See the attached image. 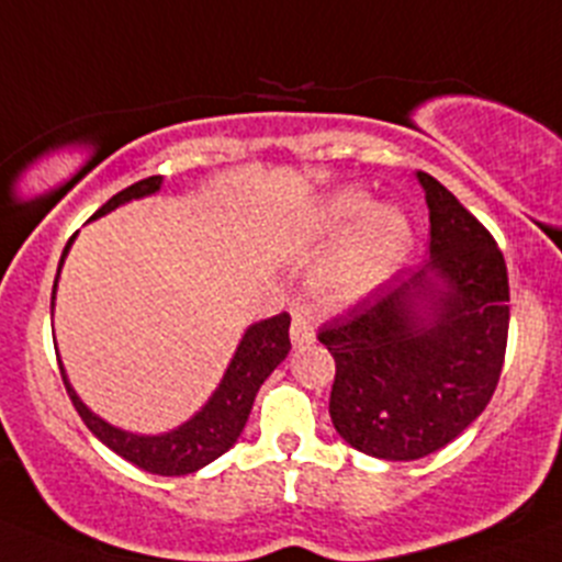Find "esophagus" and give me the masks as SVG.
I'll return each instance as SVG.
<instances>
[{
	"label": "esophagus",
	"instance_id": "obj_1",
	"mask_svg": "<svg viewBox=\"0 0 562 562\" xmlns=\"http://www.w3.org/2000/svg\"><path fill=\"white\" fill-rule=\"evenodd\" d=\"M313 340H315V331H313V326H310V321L304 318L299 310H293V318H291V342H293V348L310 346Z\"/></svg>",
	"mask_w": 562,
	"mask_h": 562
}]
</instances>
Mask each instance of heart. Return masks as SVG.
I'll return each mask as SVG.
<instances>
[{"label": "heart", "mask_w": 562, "mask_h": 562, "mask_svg": "<svg viewBox=\"0 0 562 562\" xmlns=\"http://www.w3.org/2000/svg\"><path fill=\"white\" fill-rule=\"evenodd\" d=\"M346 236L313 280L324 307L346 310L379 291L412 247L414 227L401 205H373L362 189H342L326 198L310 222L313 241Z\"/></svg>", "instance_id": "heart-1"}]
</instances>
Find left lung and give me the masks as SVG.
<instances>
[{"mask_svg":"<svg viewBox=\"0 0 562 562\" xmlns=\"http://www.w3.org/2000/svg\"><path fill=\"white\" fill-rule=\"evenodd\" d=\"M431 258L321 329L329 414L359 453L414 461L483 414L508 342V269L492 233L428 172Z\"/></svg>","mask_w":562,"mask_h":562,"instance_id":"1","label":"left lung"}]
</instances>
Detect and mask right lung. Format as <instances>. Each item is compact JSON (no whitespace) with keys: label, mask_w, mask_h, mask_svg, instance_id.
<instances>
[{"label":"right lung","mask_w":562,"mask_h":562,"mask_svg":"<svg viewBox=\"0 0 562 562\" xmlns=\"http://www.w3.org/2000/svg\"><path fill=\"white\" fill-rule=\"evenodd\" d=\"M161 187H165V176L145 178V181L134 183V187L114 194L109 203H103L101 209L92 214V220H101V216L112 214L114 209L131 203V200L150 198V194L159 192ZM74 241L76 236H70V241L65 244L63 249V258H59L57 277H54V296H57L59 271H63V263L65 258H68L70 244ZM288 326H291V315L288 313L271 315V318L249 324L247 329H244L241 340H238L236 351H233V359L227 362L225 373H222L220 384H216V390L209 395V401H205L187 423H181V426L170 428V431L165 434H134L125 431V428L112 426V423L98 417V414L81 401L79 392L70 384L68 373H65L63 359H59V373H63L65 390H68L79 417L85 419V426L90 428L109 450L123 456L125 461H131V464L139 467V470L154 472V475H189V472L203 470L205 464L220 459L222 453H227V450L238 442L244 426H247L249 412H252V403L260 384L274 373L277 364H280L282 359L288 357V351H291Z\"/></svg>","instance_id":"add662e5"}]
</instances>
